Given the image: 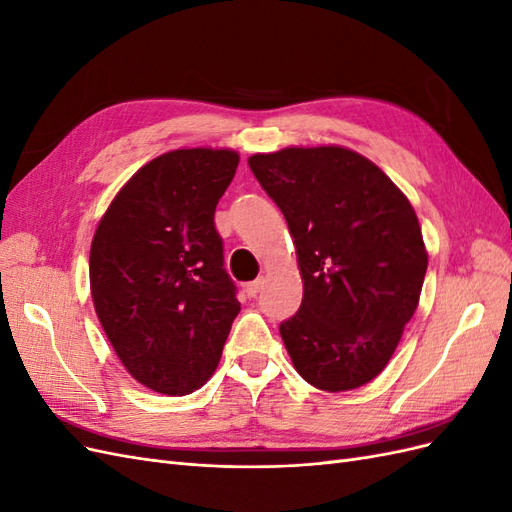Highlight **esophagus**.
<instances>
[{"label":"esophagus","mask_w":512,"mask_h":512,"mask_svg":"<svg viewBox=\"0 0 512 512\" xmlns=\"http://www.w3.org/2000/svg\"><path fill=\"white\" fill-rule=\"evenodd\" d=\"M260 288H262V280H254L250 284H245V294L250 299H256V294L260 292Z\"/></svg>","instance_id":"34e87169"}]
</instances>
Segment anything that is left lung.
Masks as SVG:
<instances>
[{"mask_svg":"<svg viewBox=\"0 0 512 512\" xmlns=\"http://www.w3.org/2000/svg\"><path fill=\"white\" fill-rule=\"evenodd\" d=\"M247 162L297 245L303 301L280 324L294 369L320 391L359 389L389 363L421 297L427 252L416 213L374 162L344 147Z\"/></svg>","mask_w":512,"mask_h":512,"instance_id":"obj_1","label":"left lung"}]
</instances>
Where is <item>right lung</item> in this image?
<instances>
[{"label": "right lung", "instance_id": "1", "mask_svg": "<svg viewBox=\"0 0 512 512\" xmlns=\"http://www.w3.org/2000/svg\"><path fill=\"white\" fill-rule=\"evenodd\" d=\"M239 166L228 149H177L123 185L91 241L96 314L147 389L188 395L220 363L241 303L215 207Z\"/></svg>", "mask_w": 512, "mask_h": 512}]
</instances>
